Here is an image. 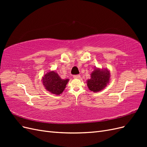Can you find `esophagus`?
I'll list each match as a JSON object with an SVG mask.
<instances>
[{
    "label": "esophagus",
    "instance_id": "obj_1",
    "mask_svg": "<svg viewBox=\"0 0 147 147\" xmlns=\"http://www.w3.org/2000/svg\"><path fill=\"white\" fill-rule=\"evenodd\" d=\"M74 78H75V79H80L81 78V77H80V75H74Z\"/></svg>",
    "mask_w": 147,
    "mask_h": 147
}]
</instances>
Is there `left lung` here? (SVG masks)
Wrapping results in <instances>:
<instances>
[{
  "label": "left lung",
  "mask_w": 147,
  "mask_h": 147,
  "mask_svg": "<svg viewBox=\"0 0 147 147\" xmlns=\"http://www.w3.org/2000/svg\"><path fill=\"white\" fill-rule=\"evenodd\" d=\"M110 77V73L107 69H94L91 74V78L86 82L89 90L94 92L104 90L109 83Z\"/></svg>",
  "instance_id": "8db88e82"
}]
</instances>
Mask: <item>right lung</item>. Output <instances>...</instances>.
Instances as JSON below:
<instances>
[{"mask_svg":"<svg viewBox=\"0 0 147 147\" xmlns=\"http://www.w3.org/2000/svg\"><path fill=\"white\" fill-rule=\"evenodd\" d=\"M42 83L45 89L53 94L60 95L65 90L69 79H61L55 71L47 72L42 77Z\"/></svg>","mask_w":147,"mask_h":147,"instance_id":"obj_1","label":"right lung"}]
</instances>
